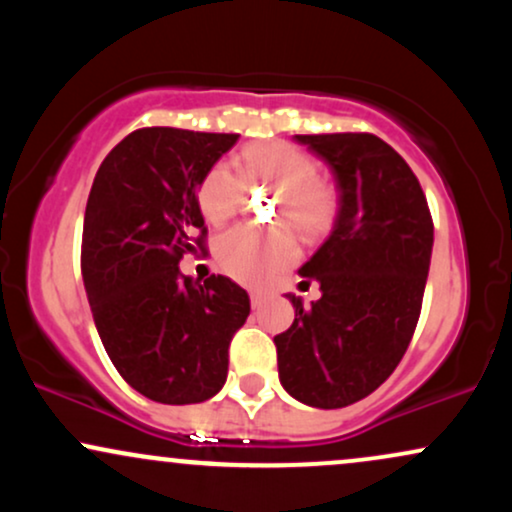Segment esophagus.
I'll return each instance as SVG.
<instances>
[{
	"label": "esophagus",
	"mask_w": 512,
	"mask_h": 512,
	"mask_svg": "<svg viewBox=\"0 0 512 512\" xmlns=\"http://www.w3.org/2000/svg\"><path fill=\"white\" fill-rule=\"evenodd\" d=\"M250 303H252V308H260V305L264 303V296H262V293L252 291V293H250Z\"/></svg>",
	"instance_id": "obj_1"
}]
</instances>
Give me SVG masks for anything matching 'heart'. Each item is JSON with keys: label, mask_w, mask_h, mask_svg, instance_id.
<instances>
[{"label": "heart", "mask_w": 512, "mask_h": 512, "mask_svg": "<svg viewBox=\"0 0 512 512\" xmlns=\"http://www.w3.org/2000/svg\"><path fill=\"white\" fill-rule=\"evenodd\" d=\"M245 185L274 187L272 219L279 226L267 231L231 228L216 238L214 257L226 276L260 286L296 262L298 240L291 228L305 240H320L332 231L339 214V192L317 173L313 154L284 139H269L245 146L236 170L223 161L207 168L197 185V207L204 219L221 226L236 216Z\"/></svg>", "instance_id": "obj_1"}]
</instances>
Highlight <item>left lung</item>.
<instances>
[{
	"mask_svg": "<svg viewBox=\"0 0 512 512\" xmlns=\"http://www.w3.org/2000/svg\"><path fill=\"white\" fill-rule=\"evenodd\" d=\"M332 168L339 214L330 238L298 269L322 298L276 334L279 378L291 397L342 409L378 390L414 337L431 267L433 219L419 178L368 132L296 134Z\"/></svg>",
	"mask_w": 512,
	"mask_h": 512,
	"instance_id": "1",
	"label": "left lung"
}]
</instances>
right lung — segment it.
I'll list each match as a JSON object with an SVG mask.
<instances>
[{
    "mask_svg": "<svg viewBox=\"0 0 512 512\" xmlns=\"http://www.w3.org/2000/svg\"><path fill=\"white\" fill-rule=\"evenodd\" d=\"M240 134L142 127L105 156L88 192L81 276L117 373L161 404H197L226 383L250 296L221 274L180 272L207 250L199 178Z\"/></svg>",
    "mask_w": 512,
    "mask_h": 512,
    "instance_id": "1",
    "label": "right lung"
}]
</instances>
